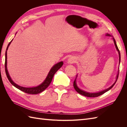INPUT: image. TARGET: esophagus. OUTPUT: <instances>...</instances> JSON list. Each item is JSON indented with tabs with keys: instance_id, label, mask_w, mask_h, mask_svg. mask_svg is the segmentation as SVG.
Returning <instances> with one entry per match:
<instances>
[{
	"instance_id": "esophagus-1",
	"label": "esophagus",
	"mask_w": 127,
	"mask_h": 127,
	"mask_svg": "<svg viewBox=\"0 0 127 127\" xmlns=\"http://www.w3.org/2000/svg\"><path fill=\"white\" fill-rule=\"evenodd\" d=\"M76 60L75 58L74 57H71L68 59L67 64H74V63H76Z\"/></svg>"
}]
</instances>
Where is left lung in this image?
<instances>
[{"instance_id": "obj_1", "label": "left lung", "mask_w": 127, "mask_h": 127, "mask_svg": "<svg viewBox=\"0 0 127 127\" xmlns=\"http://www.w3.org/2000/svg\"><path fill=\"white\" fill-rule=\"evenodd\" d=\"M105 35L106 36H112V39L113 40V42H114V45H115V47H116V48L117 49V50L118 51V53H119V65H120V60H121V56H120V51H119V50L118 48V46L117 45V43H116V40H115L114 38L110 34H108V33H106L105 34ZM119 70H118V72L117 74V77H116V81H115V82L112 84V85H111L110 87L106 88V89L105 90H104L103 91H101L100 92H96V93H90V92H86V91H85L84 90H82L80 89V88H79L78 87V86H77V83H76V78H77V75L76 76V79L75 80V81L74 82V87L75 88V90L77 92H78V93L80 94H81L83 96H87V97H97V96H100L102 94H103L104 93H105V92H107L108 91H109L110 90H111V88H112L113 87V86L114 85V84H116V82L117 81V79H118V75H119Z\"/></svg>"}]
</instances>
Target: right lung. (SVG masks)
<instances>
[{
    "label": "right lung",
    "mask_w": 127,
    "mask_h": 127,
    "mask_svg": "<svg viewBox=\"0 0 127 127\" xmlns=\"http://www.w3.org/2000/svg\"><path fill=\"white\" fill-rule=\"evenodd\" d=\"M13 40L9 42L8 46H7L6 53H5V71H6V74L7 78H8L10 83L12 84L14 86L18 88V90H20L23 92H25V93H26L30 94H39V93H41V92L44 91L46 88H47L49 86L52 80V78L53 77V76H54L55 73L58 70V69H59L61 67L63 66V64H64L63 61H60V62H59V63H58L57 64H55L54 66H53L51 68V69L49 71L48 74L47 76V77H46L45 80L40 84V85H38L37 86H35V87H23V86L18 85H17V84L15 83L12 79H11L10 76L8 73V70H7V50H8L9 46L11 42H12Z\"/></svg>",
    "instance_id": "right-lung-1"
}]
</instances>
